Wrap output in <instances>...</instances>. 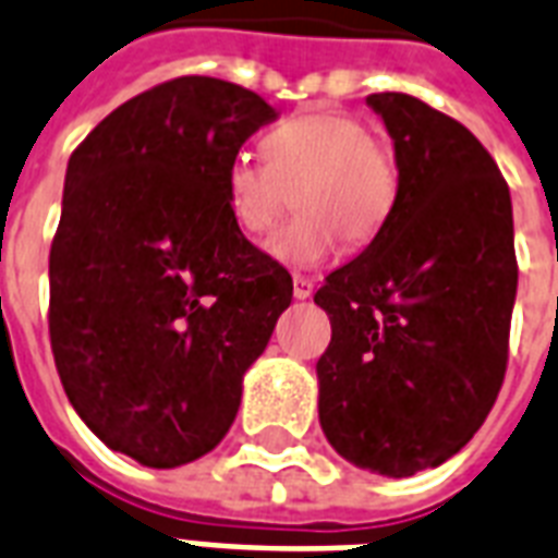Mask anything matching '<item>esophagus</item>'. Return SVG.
<instances>
[{
    "label": "esophagus",
    "mask_w": 558,
    "mask_h": 558,
    "mask_svg": "<svg viewBox=\"0 0 558 558\" xmlns=\"http://www.w3.org/2000/svg\"><path fill=\"white\" fill-rule=\"evenodd\" d=\"M311 293H314V282H311L308 276L293 274V296L296 300H308Z\"/></svg>",
    "instance_id": "obj_1"
}]
</instances>
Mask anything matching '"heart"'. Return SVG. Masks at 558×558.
Returning <instances> with one entry per match:
<instances>
[{
  "instance_id": "1",
  "label": "heart",
  "mask_w": 558,
  "mask_h": 558,
  "mask_svg": "<svg viewBox=\"0 0 558 558\" xmlns=\"http://www.w3.org/2000/svg\"><path fill=\"white\" fill-rule=\"evenodd\" d=\"M265 159L235 157L227 168V209L247 235L274 227L291 201L300 209L267 241L284 265H317L373 244L399 206L401 166L387 142L357 116L323 110L284 119L262 140Z\"/></svg>"
}]
</instances>
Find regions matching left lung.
I'll use <instances>...</instances> for the list:
<instances>
[{
	"label": "left lung",
	"instance_id": "8db88e82",
	"mask_svg": "<svg viewBox=\"0 0 558 558\" xmlns=\"http://www.w3.org/2000/svg\"><path fill=\"white\" fill-rule=\"evenodd\" d=\"M401 166L387 230L326 276L319 425L357 469L410 477L489 416L509 361L518 262L509 185L469 128L404 93L366 98Z\"/></svg>",
	"mask_w": 558,
	"mask_h": 558
}]
</instances>
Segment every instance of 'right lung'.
Here are the masks:
<instances>
[{
	"label": "right lung",
	"mask_w": 558,
	"mask_h": 558,
	"mask_svg": "<svg viewBox=\"0 0 558 558\" xmlns=\"http://www.w3.org/2000/svg\"><path fill=\"white\" fill-rule=\"evenodd\" d=\"M276 110L183 75L116 107L69 157L49 253V338L72 408L150 469L209 454L293 279L250 244L223 177Z\"/></svg>",
	"instance_id": "right-lung-1"
}]
</instances>
